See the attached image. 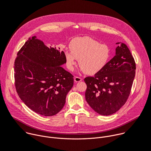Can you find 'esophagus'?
<instances>
[{"mask_svg":"<svg viewBox=\"0 0 151 151\" xmlns=\"http://www.w3.org/2000/svg\"><path fill=\"white\" fill-rule=\"evenodd\" d=\"M83 79H82V78H81V77H77V76H76L75 77H74V81H75V82H79V81H81Z\"/></svg>","mask_w":151,"mask_h":151,"instance_id":"34e87169","label":"esophagus"}]
</instances>
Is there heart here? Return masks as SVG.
<instances>
[{
	"instance_id": "heart-1",
	"label": "heart",
	"mask_w": 151,
	"mask_h": 151,
	"mask_svg": "<svg viewBox=\"0 0 151 151\" xmlns=\"http://www.w3.org/2000/svg\"><path fill=\"white\" fill-rule=\"evenodd\" d=\"M70 50L64 51L67 68L73 70L79 60L81 70L88 74H94L101 71L110 57V47L89 37L76 38L71 41Z\"/></svg>"
}]
</instances>
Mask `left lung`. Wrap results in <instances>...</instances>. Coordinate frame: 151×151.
Wrapping results in <instances>:
<instances>
[{
	"instance_id": "left-lung-1",
	"label": "left lung",
	"mask_w": 151,
	"mask_h": 151,
	"mask_svg": "<svg viewBox=\"0 0 151 151\" xmlns=\"http://www.w3.org/2000/svg\"><path fill=\"white\" fill-rule=\"evenodd\" d=\"M135 70V61L129 49L122 43L116 48L114 57L101 71L94 77L84 78L85 97L90 106L103 116L118 111L129 98Z\"/></svg>"
}]
</instances>
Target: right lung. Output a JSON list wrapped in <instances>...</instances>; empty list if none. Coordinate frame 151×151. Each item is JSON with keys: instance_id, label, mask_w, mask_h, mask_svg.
Here are the masks:
<instances>
[{"instance_id": "add662e5", "label": "right lung", "mask_w": 151, "mask_h": 151, "mask_svg": "<svg viewBox=\"0 0 151 151\" xmlns=\"http://www.w3.org/2000/svg\"><path fill=\"white\" fill-rule=\"evenodd\" d=\"M65 63L63 51L47 47L35 37L19 51L14 64L15 87L32 110L51 116L63 108L74 84V76L61 66Z\"/></svg>"}]
</instances>
